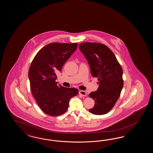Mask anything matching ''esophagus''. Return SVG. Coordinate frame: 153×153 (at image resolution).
<instances>
[{"label": "esophagus", "mask_w": 153, "mask_h": 153, "mask_svg": "<svg viewBox=\"0 0 153 153\" xmlns=\"http://www.w3.org/2000/svg\"><path fill=\"white\" fill-rule=\"evenodd\" d=\"M79 94L80 95H81L82 97H85L86 96V92L85 91H83V90H80L79 91Z\"/></svg>", "instance_id": "esophagus-1"}]
</instances>
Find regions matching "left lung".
Returning a JSON list of instances; mask_svg holds the SVG:
<instances>
[{"instance_id": "left-lung-1", "label": "left lung", "mask_w": 153, "mask_h": 153, "mask_svg": "<svg viewBox=\"0 0 153 153\" xmlns=\"http://www.w3.org/2000/svg\"><path fill=\"white\" fill-rule=\"evenodd\" d=\"M79 49L88 60L91 75L99 81L97 90L88 95L95 100L89 111L95 115L106 114L120 96L123 86L122 68L113 51L104 44L83 42Z\"/></svg>"}]
</instances>
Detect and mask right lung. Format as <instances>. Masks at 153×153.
Listing matches in <instances>:
<instances>
[{"instance_id": "obj_1", "label": "right lung", "mask_w": 153, "mask_h": 153, "mask_svg": "<svg viewBox=\"0 0 153 153\" xmlns=\"http://www.w3.org/2000/svg\"><path fill=\"white\" fill-rule=\"evenodd\" d=\"M77 44L53 42L43 47L34 57L28 71L33 97L42 111L51 116L66 111L70 100L77 95V88L57 86L56 73L76 51Z\"/></svg>"}]
</instances>
